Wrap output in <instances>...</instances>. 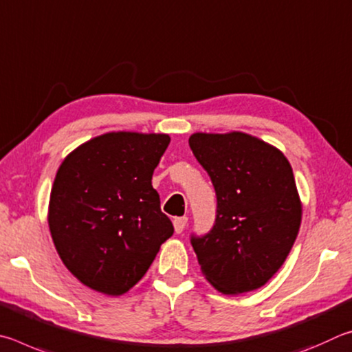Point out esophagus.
<instances>
[{
	"label": "esophagus",
	"mask_w": 352,
	"mask_h": 352,
	"mask_svg": "<svg viewBox=\"0 0 352 352\" xmlns=\"http://www.w3.org/2000/svg\"><path fill=\"white\" fill-rule=\"evenodd\" d=\"M187 223H188V218H187V217H181V218H175V219H173V226H175V232H176V233H181L184 229H186Z\"/></svg>",
	"instance_id": "34e87169"
}]
</instances>
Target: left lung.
<instances>
[{"mask_svg": "<svg viewBox=\"0 0 352 352\" xmlns=\"http://www.w3.org/2000/svg\"><path fill=\"white\" fill-rule=\"evenodd\" d=\"M188 144L218 202L212 230L192 236L201 272L223 294L255 291L283 266L298 235L292 166L278 148L239 131L195 133Z\"/></svg>", "mask_w": 352, "mask_h": 352, "instance_id": "1", "label": "left lung"}]
</instances>
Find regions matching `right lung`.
<instances>
[{"label":"right lung","mask_w":352,"mask_h":352,"mask_svg":"<svg viewBox=\"0 0 352 352\" xmlns=\"http://www.w3.org/2000/svg\"><path fill=\"white\" fill-rule=\"evenodd\" d=\"M168 144V134L107 133L61 162L49 230L61 261L85 286L113 297L128 292L175 232L151 186Z\"/></svg>","instance_id":"add662e5"}]
</instances>
